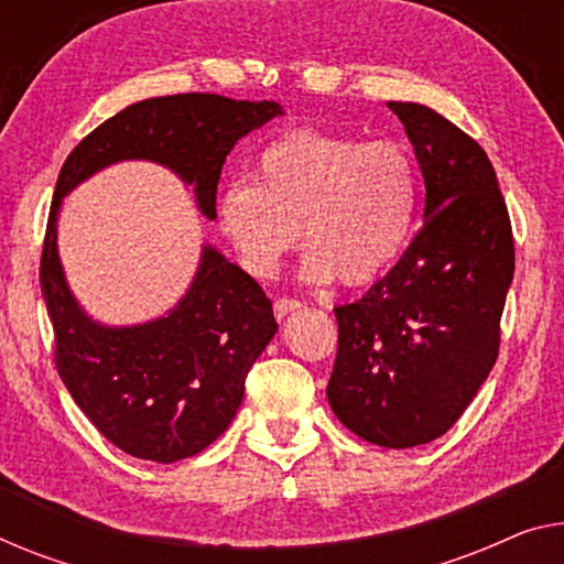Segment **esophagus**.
Listing matches in <instances>:
<instances>
[{
    "instance_id": "1",
    "label": "esophagus",
    "mask_w": 564,
    "mask_h": 564,
    "mask_svg": "<svg viewBox=\"0 0 564 564\" xmlns=\"http://www.w3.org/2000/svg\"><path fill=\"white\" fill-rule=\"evenodd\" d=\"M296 308H301V301H296V299H279L273 304V314H275V318H283V316H289L291 311H296Z\"/></svg>"
}]
</instances>
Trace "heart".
Listing matches in <instances>:
<instances>
[{
  "label": "heart",
  "instance_id": "b5f03b06",
  "mask_svg": "<svg viewBox=\"0 0 564 564\" xmlns=\"http://www.w3.org/2000/svg\"><path fill=\"white\" fill-rule=\"evenodd\" d=\"M415 213L417 170L405 147L316 129L271 141L253 182L232 180L217 195L220 232L260 281L279 273L304 232L306 283H372L405 250Z\"/></svg>",
  "mask_w": 564,
  "mask_h": 564
}]
</instances>
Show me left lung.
<instances>
[{"mask_svg":"<svg viewBox=\"0 0 564 564\" xmlns=\"http://www.w3.org/2000/svg\"><path fill=\"white\" fill-rule=\"evenodd\" d=\"M388 106L423 172V228L382 281L334 308L326 398L359 438L413 448L464 415L497 362L514 238L486 151L433 108Z\"/></svg>","mask_w":564,"mask_h":564,"instance_id":"1","label":"left lung"}]
</instances>
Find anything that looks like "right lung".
Instances as JSON below:
<instances>
[{
  "label": "right lung",
  "instance_id": "1",
  "mask_svg": "<svg viewBox=\"0 0 564 564\" xmlns=\"http://www.w3.org/2000/svg\"><path fill=\"white\" fill-rule=\"evenodd\" d=\"M283 108L215 94L147 98L90 131L65 159L50 205L40 289L55 332V365L75 405L133 458L174 464L207 448L238 413L246 377L279 332L260 285L205 242L189 289L162 316L98 322L78 304L57 253L63 199L119 162H154L195 192L215 220L217 182L232 147Z\"/></svg>",
  "mask_w": 564,
  "mask_h": 564
}]
</instances>
